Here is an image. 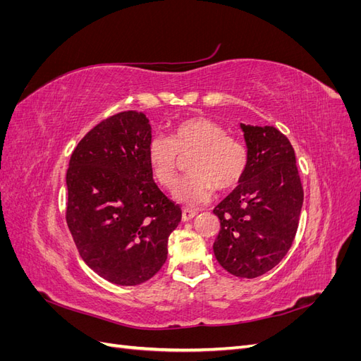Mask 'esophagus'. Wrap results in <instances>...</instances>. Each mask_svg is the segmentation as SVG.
Here are the masks:
<instances>
[{
    "label": "esophagus",
    "instance_id": "34e87169",
    "mask_svg": "<svg viewBox=\"0 0 361 361\" xmlns=\"http://www.w3.org/2000/svg\"><path fill=\"white\" fill-rule=\"evenodd\" d=\"M195 215H197V212H195V211H191V209H183V211H182V221L187 223V221L192 220V218H194Z\"/></svg>",
    "mask_w": 361,
    "mask_h": 361
}]
</instances>
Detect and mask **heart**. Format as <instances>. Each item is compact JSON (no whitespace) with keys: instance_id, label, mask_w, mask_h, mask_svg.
<instances>
[{"instance_id":"b5f03b06","label":"heart","mask_w":361,"mask_h":361,"mask_svg":"<svg viewBox=\"0 0 361 361\" xmlns=\"http://www.w3.org/2000/svg\"><path fill=\"white\" fill-rule=\"evenodd\" d=\"M190 154V176L178 183L173 194L183 204H204L214 190L231 191L245 176L248 149L244 141L227 135L226 129L211 118L190 117L171 129L169 140L157 135L149 141L146 158L158 185L171 190L178 179L179 157Z\"/></svg>"}]
</instances>
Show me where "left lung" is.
Wrapping results in <instances>:
<instances>
[{
	"instance_id": "8db88e82",
	"label": "left lung",
	"mask_w": 361,
	"mask_h": 361,
	"mask_svg": "<svg viewBox=\"0 0 361 361\" xmlns=\"http://www.w3.org/2000/svg\"><path fill=\"white\" fill-rule=\"evenodd\" d=\"M248 167L241 183L215 206L220 233L214 255L241 279L265 274L286 256L297 235L304 191L295 152L274 126L241 123Z\"/></svg>"
}]
</instances>
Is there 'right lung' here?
Here are the masks:
<instances>
[{
	"mask_svg": "<svg viewBox=\"0 0 361 361\" xmlns=\"http://www.w3.org/2000/svg\"><path fill=\"white\" fill-rule=\"evenodd\" d=\"M149 118L123 111L96 125L75 147L66 174V221L80 256L120 286L154 277L167 260L179 204L152 176Z\"/></svg>",
	"mask_w": 361,
	"mask_h": 361,
	"instance_id": "add662e5",
	"label": "right lung"
}]
</instances>
